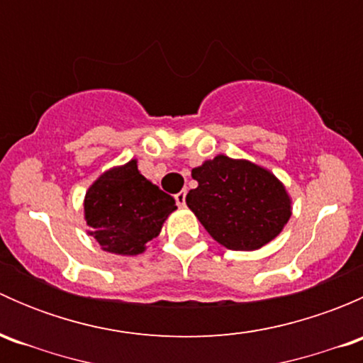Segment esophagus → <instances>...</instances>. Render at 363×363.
Listing matches in <instances>:
<instances>
[{"mask_svg":"<svg viewBox=\"0 0 363 363\" xmlns=\"http://www.w3.org/2000/svg\"><path fill=\"white\" fill-rule=\"evenodd\" d=\"M186 195H188V191H186V189H182V191H179L177 195H175V202H177V205L186 203Z\"/></svg>","mask_w":363,"mask_h":363,"instance_id":"esophagus-1","label":"esophagus"}]
</instances>
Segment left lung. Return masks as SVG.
<instances>
[{
    "instance_id": "obj_1",
    "label": "left lung",
    "mask_w": 363,
    "mask_h": 363,
    "mask_svg": "<svg viewBox=\"0 0 363 363\" xmlns=\"http://www.w3.org/2000/svg\"><path fill=\"white\" fill-rule=\"evenodd\" d=\"M199 182L186 203L221 246L252 251L276 239L291 216L279 179L246 160L216 156L191 170Z\"/></svg>"
}]
</instances>
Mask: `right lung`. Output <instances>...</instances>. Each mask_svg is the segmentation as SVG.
Segmentation results:
<instances>
[{
  "instance_id": "obj_1",
  "label": "right lung",
  "mask_w": 363,
  "mask_h": 363,
  "mask_svg": "<svg viewBox=\"0 0 363 363\" xmlns=\"http://www.w3.org/2000/svg\"><path fill=\"white\" fill-rule=\"evenodd\" d=\"M175 208V200L138 172L137 160L100 175L84 200L89 235L116 255L144 251Z\"/></svg>"
}]
</instances>
